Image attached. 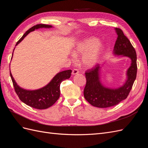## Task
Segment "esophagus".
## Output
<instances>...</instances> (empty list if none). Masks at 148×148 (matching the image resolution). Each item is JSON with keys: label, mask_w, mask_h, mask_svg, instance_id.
Returning <instances> with one entry per match:
<instances>
[{"label": "esophagus", "mask_w": 148, "mask_h": 148, "mask_svg": "<svg viewBox=\"0 0 148 148\" xmlns=\"http://www.w3.org/2000/svg\"><path fill=\"white\" fill-rule=\"evenodd\" d=\"M79 73V70L77 69H74L73 70H72V75H77Z\"/></svg>", "instance_id": "1"}]
</instances>
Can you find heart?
Segmentation results:
<instances>
[{
    "label": "heart",
    "instance_id": "heart-1",
    "mask_svg": "<svg viewBox=\"0 0 148 148\" xmlns=\"http://www.w3.org/2000/svg\"><path fill=\"white\" fill-rule=\"evenodd\" d=\"M95 38H89L79 42L75 47V54L83 55L82 62L86 66H94L99 59L104 47Z\"/></svg>",
    "mask_w": 148,
    "mask_h": 148
}]
</instances>
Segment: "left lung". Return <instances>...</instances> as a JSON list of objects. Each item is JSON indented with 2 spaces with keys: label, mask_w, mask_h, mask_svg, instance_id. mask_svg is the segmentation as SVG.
Listing matches in <instances>:
<instances>
[{
  "label": "left lung",
  "mask_w": 148,
  "mask_h": 148,
  "mask_svg": "<svg viewBox=\"0 0 148 148\" xmlns=\"http://www.w3.org/2000/svg\"><path fill=\"white\" fill-rule=\"evenodd\" d=\"M118 37L114 46L115 55L128 57L132 60L131 66L127 70V80L122 86L117 89H110L102 86L99 80L100 66L97 64L85 72L86 84L84 89V97L92 106L106 108L118 104L126 99L136 78V53L129 39L122 30L115 28Z\"/></svg>",
  "instance_id": "8db88e82"
}]
</instances>
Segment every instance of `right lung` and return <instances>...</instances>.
Returning <instances> with one entry per match:
<instances>
[{
	"label": "right lung",
	"mask_w": 148,
	"mask_h": 148,
	"mask_svg": "<svg viewBox=\"0 0 148 148\" xmlns=\"http://www.w3.org/2000/svg\"><path fill=\"white\" fill-rule=\"evenodd\" d=\"M40 28H52V26L44 24H38L33 26L26 31L23 36L19 39V41L16 42V46L18 45L28 33L34 31L36 29ZM71 70L61 71V72L57 73L53 78L51 82L46 86L39 89H37V90L29 91L22 89L18 86V85L16 84L14 79H13L10 71L13 87H14L15 92L18 96L19 99L26 105L37 109H47L53 104H55V102L60 97V83L64 80L69 78L71 76Z\"/></svg>",
	"instance_id": "right-lung-1"
}]
</instances>
